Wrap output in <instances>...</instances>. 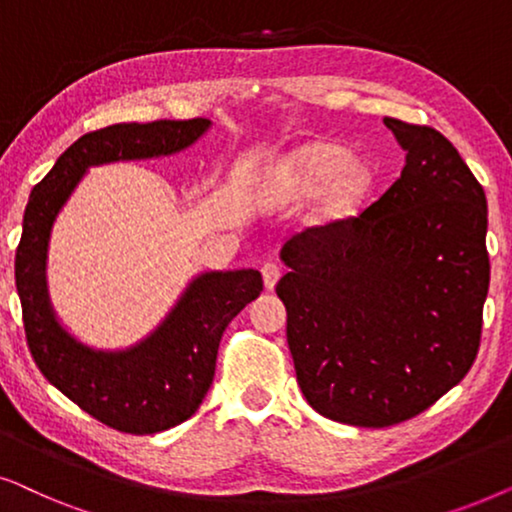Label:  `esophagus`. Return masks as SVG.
I'll use <instances>...</instances> for the list:
<instances>
[{"mask_svg": "<svg viewBox=\"0 0 512 512\" xmlns=\"http://www.w3.org/2000/svg\"><path fill=\"white\" fill-rule=\"evenodd\" d=\"M261 275H263L265 289H275V284L279 282V277H282V268H279L277 263H263Z\"/></svg>", "mask_w": 512, "mask_h": 512, "instance_id": "obj_1", "label": "esophagus"}]
</instances>
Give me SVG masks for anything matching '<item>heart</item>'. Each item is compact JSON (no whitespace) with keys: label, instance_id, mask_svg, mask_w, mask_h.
Returning a JSON list of instances; mask_svg holds the SVG:
<instances>
[{"label":"heart","instance_id":"1","mask_svg":"<svg viewBox=\"0 0 512 512\" xmlns=\"http://www.w3.org/2000/svg\"><path fill=\"white\" fill-rule=\"evenodd\" d=\"M373 184V170L361 160H354L347 146L310 142L286 153L272 167L263 193L279 207L319 198L317 214L335 221L359 212Z\"/></svg>","mask_w":512,"mask_h":512}]
</instances>
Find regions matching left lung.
<instances>
[{
    "label": "left lung",
    "mask_w": 512,
    "mask_h": 512,
    "mask_svg": "<svg viewBox=\"0 0 512 512\" xmlns=\"http://www.w3.org/2000/svg\"><path fill=\"white\" fill-rule=\"evenodd\" d=\"M405 151L356 219L293 235L277 296L300 391L319 415L382 429L464 380L489 289L487 198L452 142L384 118Z\"/></svg>",
    "instance_id": "8db88e82"
}]
</instances>
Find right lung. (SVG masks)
Instances as JSON below:
<instances>
[{
	"label": "right lung",
	"mask_w": 512,
	"mask_h": 512,
	"mask_svg": "<svg viewBox=\"0 0 512 512\" xmlns=\"http://www.w3.org/2000/svg\"><path fill=\"white\" fill-rule=\"evenodd\" d=\"M212 128L209 118L118 123L76 139L32 188L16 251V289L32 359L55 389L111 429L146 436L186 422L212 387L226 326L261 296L254 268L193 277L165 319L125 349L76 340L55 314L46 284L53 223L90 167L172 156Z\"/></svg>",
	"instance_id": "1"
}]
</instances>
